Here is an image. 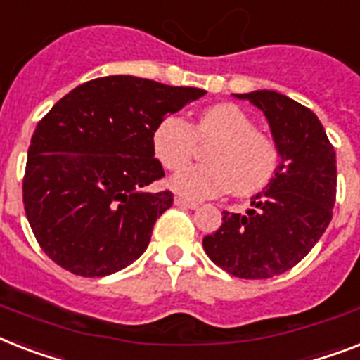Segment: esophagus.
<instances>
[{"label": "esophagus", "instance_id": "1", "mask_svg": "<svg viewBox=\"0 0 360 360\" xmlns=\"http://www.w3.org/2000/svg\"><path fill=\"white\" fill-rule=\"evenodd\" d=\"M174 201H175V205L185 207V209H195V207H198V203H195V201H188V200H185V198H179V195H177Z\"/></svg>", "mask_w": 360, "mask_h": 360}]
</instances>
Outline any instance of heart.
I'll return each instance as SVG.
<instances>
[{"label": "heart", "instance_id": "b5f03b06", "mask_svg": "<svg viewBox=\"0 0 360 360\" xmlns=\"http://www.w3.org/2000/svg\"><path fill=\"white\" fill-rule=\"evenodd\" d=\"M198 144H214L205 153L207 165L181 170L170 183L188 200L214 198L227 190L242 198L259 194L281 165L276 140L257 131L253 118L235 103L207 107L192 125L179 116H166L153 131V151L168 170L188 165Z\"/></svg>", "mask_w": 360, "mask_h": 360}]
</instances>
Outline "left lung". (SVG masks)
Listing matches in <instances>:
<instances>
[{"mask_svg": "<svg viewBox=\"0 0 360 360\" xmlns=\"http://www.w3.org/2000/svg\"><path fill=\"white\" fill-rule=\"evenodd\" d=\"M235 96L264 112L281 165L253 198V209L244 216L221 212L220 229L203 238V250L231 276L268 279L294 268L329 226L337 155L316 114L302 103L274 90Z\"/></svg>", "mask_w": 360, "mask_h": 360, "instance_id": "1", "label": "left lung"}]
</instances>
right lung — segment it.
Listing matches in <instances>:
<instances>
[{
  "instance_id": "obj_1",
  "label": "right lung",
  "mask_w": 360,
  "mask_h": 360,
  "mask_svg": "<svg viewBox=\"0 0 360 360\" xmlns=\"http://www.w3.org/2000/svg\"><path fill=\"white\" fill-rule=\"evenodd\" d=\"M207 92L133 75L79 84L38 122L23 175V207L44 253L83 277H103L146 251L170 190L155 159L160 120Z\"/></svg>"
}]
</instances>
